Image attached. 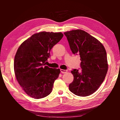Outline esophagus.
Here are the masks:
<instances>
[{
    "label": "esophagus",
    "instance_id": "1",
    "mask_svg": "<svg viewBox=\"0 0 120 120\" xmlns=\"http://www.w3.org/2000/svg\"><path fill=\"white\" fill-rule=\"evenodd\" d=\"M60 71L61 73H62V74H65V73L67 72L68 71L67 70H64V69H60Z\"/></svg>",
    "mask_w": 120,
    "mask_h": 120
}]
</instances>
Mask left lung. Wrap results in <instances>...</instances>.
<instances>
[{"mask_svg": "<svg viewBox=\"0 0 120 120\" xmlns=\"http://www.w3.org/2000/svg\"><path fill=\"white\" fill-rule=\"evenodd\" d=\"M70 49L80 57L81 71L73 69L74 80L69 88L79 96H87L96 92L104 81L108 70L107 54L98 40L83 30L64 33Z\"/></svg>", "mask_w": 120, "mask_h": 120, "instance_id": "1", "label": "left lung"}]
</instances>
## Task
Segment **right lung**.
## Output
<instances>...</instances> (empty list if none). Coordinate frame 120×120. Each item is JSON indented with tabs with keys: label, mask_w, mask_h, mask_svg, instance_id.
I'll list each match as a JSON object with an SVG mask.
<instances>
[{
	"label": "right lung",
	"mask_w": 120,
	"mask_h": 120,
	"mask_svg": "<svg viewBox=\"0 0 120 120\" xmlns=\"http://www.w3.org/2000/svg\"><path fill=\"white\" fill-rule=\"evenodd\" d=\"M63 36L61 32H39L25 40L18 49L14 63L16 79L32 98H44L52 92L60 70L49 68L45 64L51 49Z\"/></svg>",
	"instance_id": "1"
}]
</instances>
